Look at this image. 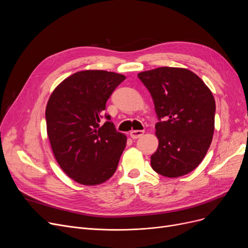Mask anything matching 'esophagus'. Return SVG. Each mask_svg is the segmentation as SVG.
<instances>
[{
    "mask_svg": "<svg viewBox=\"0 0 248 248\" xmlns=\"http://www.w3.org/2000/svg\"><path fill=\"white\" fill-rule=\"evenodd\" d=\"M144 134H145V131H139L138 129V131H132L129 133V136H131L133 139H139Z\"/></svg>",
    "mask_w": 248,
    "mask_h": 248,
    "instance_id": "esophagus-1",
    "label": "esophagus"
}]
</instances>
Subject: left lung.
Wrapping results in <instances>:
<instances>
[{
  "label": "left lung",
  "instance_id": "left-lung-1",
  "mask_svg": "<svg viewBox=\"0 0 248 248\" xmlns=\"http://www.w3.org/2000/svg\"><path fill=\"white\" fill-rule=\"evenodd\" d=\"M154 100L159 147L151 157L154 171L169 178L196 169L209 149L215 123L210 89L192 71L160 67L138 74Z\"/></svg>",
  "mask_w": 248,
  "mask_h": 248
}]
</instances>
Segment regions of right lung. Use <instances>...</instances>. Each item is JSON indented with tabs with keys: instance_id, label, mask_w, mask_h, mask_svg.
I'll return each mask as SVG.
<instances>
[{
	"instance_id": "right-lung-1",
	"label": "right lung",
	"mask_w": 248,
	"mask_h": 248,
	"mask_svg": "<svg viewBox=\"0 0 248 248\" xmlns=\"http://www.w3.org/2000/svg\"><path fill=\"white\" fill-rule=\"evenodd\" d=\"M124 79L104 70L76 72L48 100L45 117L52 151L62 170L77 183L101 184L116 170L126 137L116 131L104 110Z\"/></svg>"
}]
</instances>
